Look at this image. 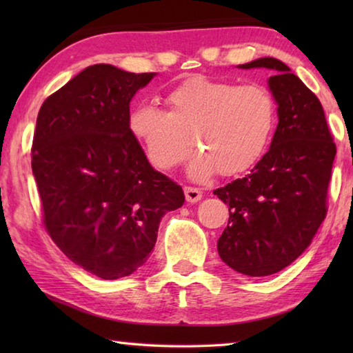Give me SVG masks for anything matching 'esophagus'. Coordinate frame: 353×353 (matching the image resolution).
<instances>
[{
	"label": "esophagus",
	"instance_id": "1",
	"mask_svg": "<svg viewBox=\"0 0 353 353\" xmlns=\"http://www.w3.org/2000/svg\"><path fill=\"white\" fill-rule=\"evenodd\" d=\"M183 191H185V199H187V202H191V204H194V202L202 199V191L199 188L185 187Z\"/></svg>",
	"mask_w": 353,
	"mask_h": 353
}]
</instances>
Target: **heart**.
<instances>
[{
    "label": "heart",
    "instance_id": "heart-1",
    "mask_svg": "<svg viewBox=\"0 0 353 353\" xmlns=\"http://www.w3.org/2000/svg\"><path fill=\"white\" fill-rule=\"evenodd\" d=\"M168 112L140 103L129 112L128 126L155 168L170 171L187 157L191 141L199 151L188 174L204 181L218 170L235 176L259 162L276 126V101L259 83L191 79L166 94ZM192 140H189V137Z\"/></svg>",
    "mask_w": 353,
    "mask_h": 353
}]
</instances>
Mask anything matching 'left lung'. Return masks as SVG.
<instances>
[{"label": "left lung", "instance_id": "8db88e82", "mask_svg": "<svg viewBox=\"0 0 353 353\" xmlns=\"http://www.w3.org/2000/svg\"><path fill=\"white\" fill-rule=\"evenodd\" d=\"M238 68L272 71L268 87L279 124L270 151L250 174L213 191L229 205L218 254L236 272L265 277L291 265L312 244L327 213L336 146L319 99L288 65L261 57Z\"/></svg>", "mask_w": 353, "mask_h": 353}]
</instances>
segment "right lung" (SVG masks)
Listing matches in <instances>:
<instances>
[{"label":"right lung","instance_id":"add662e5","mask_svg":"<svg viewBox=\"0 0 353 353\" xmlns=\"http://www.w3.org/2000/svg\"><path fill=\"white\" fill-rule=\"evenodd\" d=\"M154 76L92 65L48 97L37 117L32 174L48 234L104 280L145 265L160 219L185 202L181 185L152 168L128 126L130 101Z\"/></svg>","mask_w":353,"mask_h":353}]
</instances>
